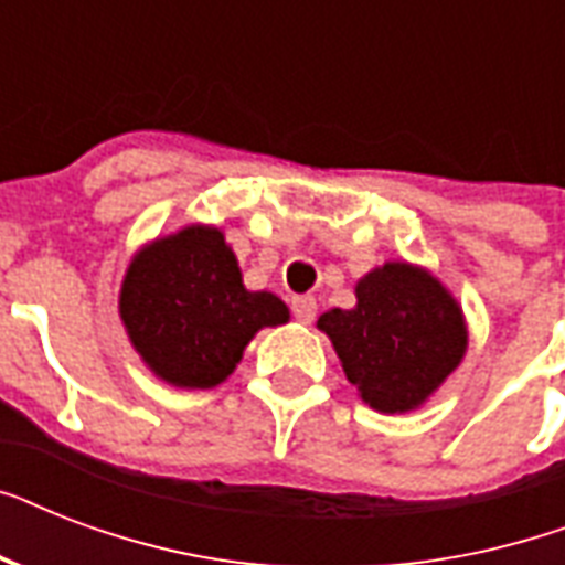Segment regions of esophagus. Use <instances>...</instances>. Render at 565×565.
<instances>
[{
    "instance_id": "1",
    "label": "esophagus",
    "mask_w": 565,
    "mask_h": 565,
    "mask_svg": "<svg viewBox=\"0 0 565 565\" xmlns=\"http://www.w3.org/2000/svg\"><path fill=\"white\" fill-rule=\"evenodd\" d=\"M292 317L310 326L313 317H317V301L310 299V296H292Z\"/></svg>"
}]
</instances>
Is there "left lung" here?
Here are the masks:
<instances>
[{"mask_svg": "<svg viewBox=\"0 0 565 565\" xmlns=\"http://www.w3.org/2000/svg\"><path fill=\"white\" fill-rule=\"evenodd\" d=\"M354 296L352 310H328L317 326L363 402L381 413L416 411L463 361V310L428 269L404 260L363 275Z\"/></svg>", "mask_w": 565, "mask_h": 565, "instance_id": "left-lung-1", "label": "left lung"}]
</instances>
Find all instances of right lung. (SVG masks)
<instances>
[{
	"mask_svg": "<svg viewBox=\"0 0 565 565\" xmlns=\"http://www.w3.org/2000/svg\"><path fill=\"white\" fill-rule=\"evenodd\" d=\"M119 317L154 375L211 390L234 372L248 340L284 326L290 310L273 292L243 287L220 228L188 225L137 252L119 290Z\"/></svg>",
	"mask_w": 565,
	"mask_h": 565,
	"instance_id": "right-lung-1",
	"label": "right lung"
}]
</instances>
